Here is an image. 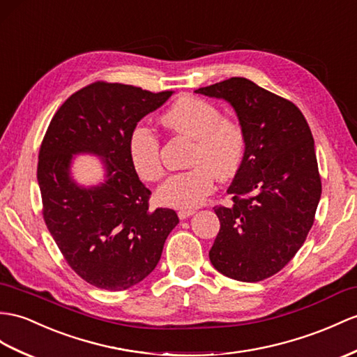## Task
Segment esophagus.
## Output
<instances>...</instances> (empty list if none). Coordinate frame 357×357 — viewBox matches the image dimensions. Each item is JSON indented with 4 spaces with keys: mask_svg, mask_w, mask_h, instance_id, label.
I'll use <instances>...</instances> for the list:
<instances>
[{
    "mask_svg": "<svg viewBox=\"0 0 357 357\" xmlns=\"http://www.w3.org/2000/svg\"><path fill=\"white\" fill-rule=\"evenodd\" d=\"M178 218L180 220H186L189 216H192L195 213V208H178Z\"/></svg>",
    "mask_w": 357,
    "mask_h": 357,
    "instance_id": "34e87169",
    "label": "esophagus"
}]
</instances>
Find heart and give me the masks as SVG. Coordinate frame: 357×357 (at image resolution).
Masks as SVG:
<instances>
[{
    "instance_id": "b5f03b06",
    "label": "heart",
    "mask_w": 357,
    "mask_h": 357,
    "mask_svg": "<svg viewBox=\"0 0 357 357\" xmlns=\"http://www.w3.org/2000/svg\"><path fill=\"white\" fill-rule=\"evenodd\" d=\"M162 119L172 132L194 139L189 159L194 167L165 180L158 198L167 206L192 208L212 192L215 176L225 180L238 172L245 155V133L238 123L222 118L213 104L195 97L178 98ZM128 155L141 178L155 181L162 177L160 141L150 126L141 123L132 130Z\"/></svg>"
}]
</instances>
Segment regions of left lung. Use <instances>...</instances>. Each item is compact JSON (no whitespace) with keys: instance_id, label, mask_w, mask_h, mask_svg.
I'll list each match as a JSON object with an SVG mask.
<instances>
[{"instance_id":"8db88e82","label":"left lung","mask_w":357,"mask_h":357,"mask_svg":"<svg viewBox=\"0 0 357 357\" xmlns=\"http://www.w3.org/2000/svg\"><path fill=\"white\" fill-rule=\"evenodd\" d=\"M227 101L245 133V155L215 207L221 229L208 251L215 269L239 282H260L289 262L306 241L321 198L315 144L300 109L244 77L199 88Z\"/></svg>"}]
</instances>
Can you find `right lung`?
Returning a JSON list of instances; mask_svg holds the SVG:
<instances>
[{
  "mask_svg": "<svg viewBox=\"0 0 357 357\" xmlns=\"http://www.w3.org/2000/svg\"><path fill=\"white\" fill-rule=\"evenodd\" d=\"M172 93L89 84L60 106L42 141L38 183L43 220L69 266L100 289L124 291L150 275L178 224L172 208L150 211L151 192L128 155L132 130ZM82 153L102 160L100 184L83 187L72 177L75 155Z\"/></svg>",
  "mask_w": 357,
  "mask_h": 357,
  "instance_id": "right-lung-1",
  "label": "right lung"
}]
</instances>
